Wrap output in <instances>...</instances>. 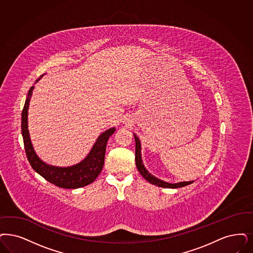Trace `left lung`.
I'll list each match as a JSON object with an SVG mask.
<instances>
[{"label": "left lung", "mask_w": 253, "mask_h": 253, "mask_svg": "<svg viewBox=\"0 0 253 253\" xmlns=\"http://www.w3.org/2000/svg\"><path fill=\"white\" fill-rule=\"evenodd\" d=\"M133 135H134L135 142H136V149H135L136 166H137L138 170L140 171V174L142 175V177L144 178L146 181H148L152 185H156V186L160 187H166V188H178V187H185V186L190 185L194 182V181H188V182H179V183H175V184H171V183L162 181L159 178L155 177L153 174H151L149 171L145 169L143 163H142L140 140H139V138L137 137L136 134H133Z\"/></svg>", "instance_id": "obj_1"}]
</instances>
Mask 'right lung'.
Instances as JSON below:
<instances>
[{"mask_svg": "<svg viewBox=\"0 0 253 253\" xmlns=\"http://www.w3.org/2000/svg\"><path fill=\"white\" fill-rule=\"evenodd\" d=\"M43 77L37 80L36 83ZM35 86H32L29 90L27 98L24 104L22 113H21V133L23 137L24 148L29 162L38 174L45 178L49 183L55 185L57 187L63 188H79L85 187L93 183L95 178L101 172L105 159V152L107 147V142L109 138L115 131L112 127L105 131L97 138L94 142L90 153L84 160L80 163L70 166V167H55L48 165L39 159L36 154L32 141L30 139L28 129V109L31 96L33 94Z\"/></svg>", "mask_w": 253, "mask_h": 253, "instance_id": "obj_1", "label": "right lung"}]
</instances>
